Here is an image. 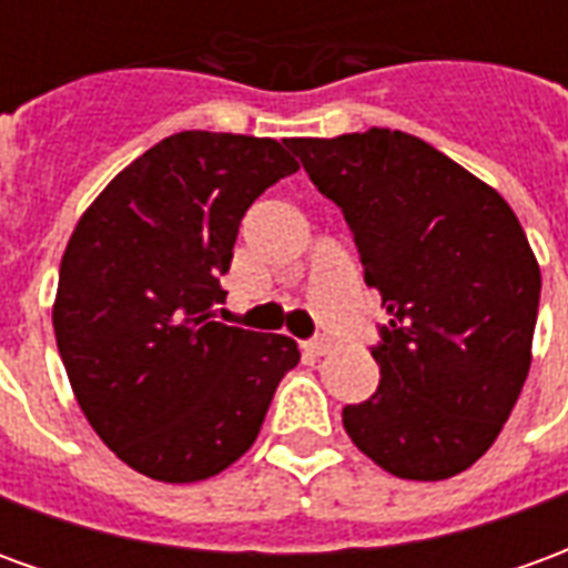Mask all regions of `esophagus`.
<instances>
[{
	"label": "esophagus",
	"mask_w": 568,
	"mask_h": 568,
	"mask_svg": "<svg viewBox=\"0 0 568 568\" xmlns=\"http://www.w3.org/2000/svg\"><path fill=\"white\" fill-rule=\"evenodd\" d=\"M304 349H307L310 356H325V353L332 349V341H328V337H313V341L304 344Z\"/></svg>",
	"instance_id": "1"
}]
</instances>
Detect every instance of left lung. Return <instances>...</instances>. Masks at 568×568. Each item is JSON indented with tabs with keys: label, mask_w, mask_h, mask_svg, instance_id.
<instances>
[{
	"label": "left lung",
	"mask_w": 568,
	"mask_h": 568,
	"mask_svg": "<svg viewBox=\"0 0 568 568\" xmlns=\"http://www.w3.org/2000/svg\"><path fill=\"white\" fill-rule=\"evenodd\" d=\"M356 236L389 322L371 356L381 386L344 428L383 471L444 480L475 465L520 398L541 273L496 187L428 142L371 128L288 140Z\"/></svg>",
	"instance_id": "obj_1"
}]
</instances>
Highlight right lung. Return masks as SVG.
I'll return each instance as SVG.
<instances>
[{
    "instance_id": "1",
    "label": "right lung",
    "mask_w": 568,
    "mask_h": 568,
    "mask_svg": "<svg viewBox=\"0 0 568 568\" xmlns=\"http://www.w3.org/2000/svg\"><path fill=\"white\" fill-rule=\"evenodd\" d=\"M292 173L276 140L173 133L124 166L69 236L57 349L93 432L133 471L163 484L224 471L301 362L285 334L212 320L243 215Z\"/></svg>"
}]
</instances>
